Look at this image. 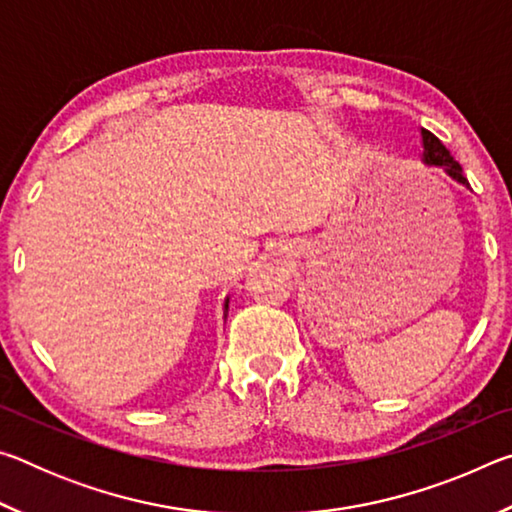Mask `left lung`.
Instances as JSON below:
<instances>
[{"label":"left lung","instance_id":"1","mask_svg":"<svg viewBox=\"0 0 512 512\" xmlns=\"http://www.w3.org/2000/svg\"><path fill=\"white\" fill-rule=\"evenodd\" d=\"M422 142H424V160H427L429 164H438V167H445L449 176L456 178L458 183L467 185V178L463 176L461 164L454 160V155L447 151V146L440 142L436 135H433L431 131H424V128H422Z\"/></svg>","mask_w":512,"mask_h":512}]
</instances>
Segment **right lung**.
Returning a JSON list of instances; mask_svg holds the SVG:
<instances>
[{
    "mask_svg": "<svg viewBox=\"0 0 512 512\" xmlns=\"http://www.w3.org/2000/svg\"><path fill=\"white\" fill-rule=\"evenodd\" d=\"M225 309H228V302H225Z\"/></svg>",
    "mask_w": 512,
    "mask_h": 512,
    "instance_id": "add662e5",
    "label": "right lung"
}]
</instances>
